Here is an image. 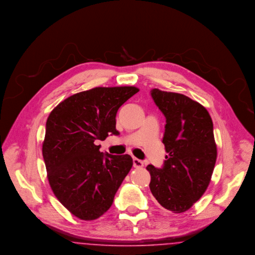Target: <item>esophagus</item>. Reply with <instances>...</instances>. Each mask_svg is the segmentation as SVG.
<instances>
[{
    "label": "esophagus",
    "mask_w": 255,
    "mask_h": 255,
    "mask_svg": "<svg viewBox=\"0 0 255 255\" xmlns=\"http://www.w3.org/2000/svg\"><path fill=\"white\" fill-rule=\"evenodd\" d=\"M132 165H133L134 168H142L143 161H141V160L138 159V158H133V159H132Z\"/></svg>",
    "instance_id": "obj_1"
}]
</instances>
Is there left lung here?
<instances>
[{"label": "left lung", "mask_w": 255, "mask_h": 255, "mask_svg": "<svg viewBox=\"0 0 255 255\" xmlns=\"http://www.w3.org/2000/svg\"><path fill=\"white\" fill-rule=\"evenodd\" d=\"M153 102L166 118L163 167L148 165L150 190L166 210L188 211L206 192L217 156L214 124L207 109L189 97L154 88Z\"/></svg>", "instance_id": "1"}]
</instances>
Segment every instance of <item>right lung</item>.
Masks as SVG:
<instances>
[{
	"label": "right lung",
	"instance_id": "1",
	"mask_svg": "<svg viewBox=\"0 0 255 255\" xmlns=\"http://www.w3.org/2000/svg\"><path fill=\"white\" fill-rule=\"evenodd\" d=\"M138 91L120 86L80 92L59 103L47 119L42 156L48 181L58 200L82 220L109 210L132 168L129 154L102 153L95 141L120 134L118 110Z\"/></svg>",
	"mask_w": 255,
	"mask_h": 255
}]
</instances>
